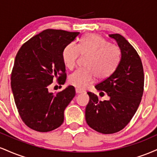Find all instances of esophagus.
<instances>
[{"label":"esophagus","mask_w":157,"mask_h":157,"mask_svg":"<svg viewBox=\"0 0 157 157\" xmlns=\"http://www.w3.org/2000/svg\"><path fill=\"white\" fill-rule=\"evenodd\" d=\"M75 91H76L77 94H82V93L84 92V91H82V90L79 89H75Z\"/></svg>","instance_id":"esophagus-1"}]
</instances>
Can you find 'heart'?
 <instances>
[{"label":"heart","instance_id":"obj_1","mask_svg":"<svg viewBox=\"0 0 157 157\" xmlns=\"http://www.w3.org/2000/svg\"><path fill=\"white\" fill-rule=\"evenodd\" d=\"M87 56L84 68L77 70L68 77V82L78 89H85L94 80L107 78L114 72L120 60L121 52L118 46L110 44L102 36L88 34L77 45L71 43L63 52L65 66L72 69L80 55Z\"/></svg>","mask_w":157,"mask_h":157}]
</instances>
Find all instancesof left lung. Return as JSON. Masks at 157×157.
I'll use <instances>...</instances> for the list:
<instances>
[{
  "mask_svg": "<svg viewBox=\"0 0 157 157\" xmlns=\"http://www.w3.org/2000/svg\"><path fill=\"white\" fill-rule=\"evenodd\" d=\"M109 37L117 44L121 59L114 72L95 86L100 93L106 92L109 100L100 101L94 94L88 92L86 108L89 127L105 134L118 132L128 125L140 105L144 89L143 67L137 52L122 35Z\"/></svg>",
  "mask_w": 157,
  "mask_h": 157,
  "instance_id": "1",
  "label": "left lung"
}]
</instances>
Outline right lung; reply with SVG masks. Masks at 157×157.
I'll list each match as a JSON object with an SVG mask.
<instances>
[{"label":"right lung","mask_w":157,"mask_h":157,"mask_svg":"<svg viewBox=\"0 0 157 157\" xmlns=\"http://www.w3.org/2000/svg\"><path fill=\"white\" fill-rule=\"evenodd\" d=\"M80 32L46 29L21 46L15 57L11 87L15 105L26 125L39 132L57 128L64 120V110L75 96L68 86L57 94L48 88L57 80L66 82L63 52Z\"/></svg>","instance_id":"add662e5"}]
</instances>
